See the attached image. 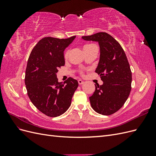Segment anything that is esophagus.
<instances>
[{
    "instance_id": "obj_1",
    "label": "esophagus",
    "mask_w": 156,
    "mask_h": 156,
    "mask_svg": "<svg viewBox=\"0 0 156 156\" xmlns=\"http://www.w3.org/2000/svg\"><path fill=\"white\" fill-rule=\"evenodd\" d=\"M84 83V82L83 81V80H81V79L78 80V83H79V84H80V85H81V84H83Z\"/></svg>"
}]
</instances>
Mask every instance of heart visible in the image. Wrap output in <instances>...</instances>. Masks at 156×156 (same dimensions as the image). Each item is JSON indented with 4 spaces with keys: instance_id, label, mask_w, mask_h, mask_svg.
Wrapping results in <instances>:
<instances>
[{
    "instance_id": "heart-1",
    "label": "heart",
    "mask_w": 156,
    "mask_h": 156,
    "mask_svg": "<svg viewBox=\"0 0 156 156\" xmlns=\"http://www.w3.org/2000/svg\"><path fill=\"white\" fill-rule=\"evenodd\" d=\"M90 45H86L84 47V49H85V48H88V47L90 46ZM68 55H69V50H66V52H65V53H64V57H65V58H68ZM80 73H83V72H82V71H81V72H80Z\"/></svg>"
}]
</instances>
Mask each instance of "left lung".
I'll return each mask as SVG.
<instances>
[{"label": "left lung", "instance_id": "1", "mask_svg": "<svg viewBox=\"0 0 156 156\" xmlns=\"http://www.w3.org/2000/svg\"><path fill=\"white\" fill-rule=\"evenodd\" d=\"M87 41H98L100 57L95 72L103 84L96 85L89 98L93 109L99 114L111 115L119 111L128 98L132 75L124 49L114 37L106 32L83 36Z\"/></svg>", "mask_w": 156, "mask_h": 156}]
</instances>
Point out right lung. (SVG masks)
Wrapping results in <instances>:
<instances>
[{"instance_id": "obj_1", "label": "right lung", "mask_w": 156, "mask_h": 156, "mask_svg": "<svg viewBox=\"0 0 156 156\" xmlns=\"http://www.w3.org/2000/svg\"><path fill=\"white\" fill-rule=\"evenodd\" d=\"M75 38L45 37L32 50L28 60L25 83L31 102L50 117H56L69 107L78 82L69 77L62 83L56 77L58 68L65 64L64 51Z\"/></svg>"}]
</instances>
